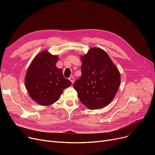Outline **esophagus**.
<instances>
[{"label":"esophagus","mask_w":155,"mask_h":155,"mask_svg":"<svg viewBox=\"0 0 155 155\" xmlns=\"http://www.w3.org/2000/svg\"><path fill=\"white\" fill-rule=\"evenodd\" d=\"M69 80L71 81V82L72 84L74 83V82H75V79H74V77H70V78H69Z\"/></svg>","instance_id":"obj_1"}]
</instances>
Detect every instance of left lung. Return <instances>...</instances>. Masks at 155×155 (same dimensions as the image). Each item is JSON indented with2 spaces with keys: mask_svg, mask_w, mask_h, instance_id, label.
Returning a JSON list of instances; mask_svg holds the SVG:
<instances>
[{
  "mask_svg": "<svg viewBox=\"0 0 155 155\" xmlns=\"http://www.w3.org/2000/svg\"><path fill=\"white\" fill-rule=\"evenodd\" d=\"M82 75L73 84L80 101L89 109H99L109 104L118 91L120 76L108 54L92 48L81 56Z\"/></svg>",
  "mask_w": 155,
  "mask_h": 155,
  "instance_id": "8db88e82",
  "label": "left lung"
}]
</instances>
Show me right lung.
Listing matches in <instances>:
<instances>
[{
	"label": "right lung",
	"instance_id": "1",
	"mask_svg": "<svg viewBox=\"0 0 155 155\" xmlns=\"http://www.w3.org/2000/svg\"><path fill=\"white\" fill-rule=\"evenodd\" d=\"M58 55L47 50L37 54L31 63L25 76V85L31 98L39 105L48 106L56 102L63 90L71 85L57 68Z\"/></svg>",
	"mask_w": 155,
	"mask_h": 155
}]
</instances>
